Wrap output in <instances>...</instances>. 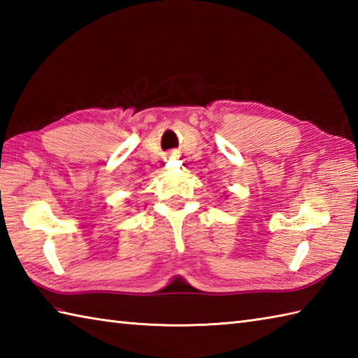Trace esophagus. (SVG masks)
<instances>
[{
  "label": "esophagus",
  "mask_w": 358,
  "mask_h": 358,
  "mask_svg": "<svg viewBox=\"0 0 358 358\" xmlns=\"http://www.w3.org/2000/svg\"><path fill=\"white\" fill-rule=\"evenodd\" d=\"M180 155H178V152H169V154H167V158H169V159H177Z\"/></svg>",
  "instance_id": "34e87169"
}]
</instances>
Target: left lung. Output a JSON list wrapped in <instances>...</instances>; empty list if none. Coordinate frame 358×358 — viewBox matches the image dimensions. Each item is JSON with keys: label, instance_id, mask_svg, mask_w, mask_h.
I'll use <instances>...</instances> for the list:
<instances>
[{"label": "left lung", "instance_id": "1", "mask_svg": "<svg viewBox=\"0 0 358 358\" xmlns=\"http://www.w3.org/2000/svg\"><path fill=\"white\" fill-rule=\"evenodd\" d=\"M226 196H227V195H226Z\"/></svg>", "mask_w": 358, "mask_h": 358}]
</instances>
